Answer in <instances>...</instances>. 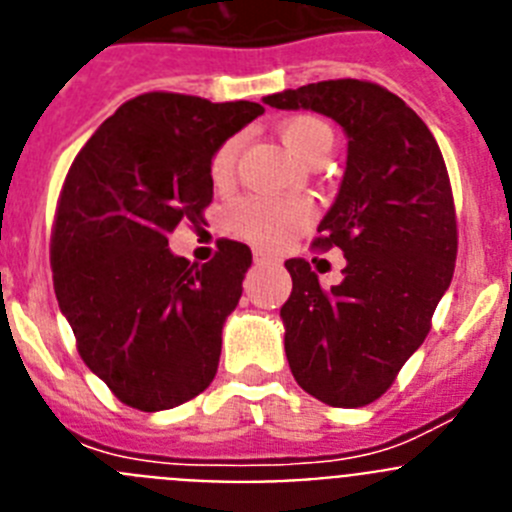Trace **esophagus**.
Segmentation results:
<instances>
[{
  "label": "esophagus",
  "instance_id": "obj_1",
  "mask_svg": "<svg viewBox=\"0 0 512 512\" xmlns=\"http://www.w3.org/2000/svg\"><path fill=\"white\" fill-rule=\"evenodd\" d=\"M271 261H274V256H269V253H264V251H253V264H256V266L271 264Z\"/></svg>",
  "mask_w": 512,
  "mask_h": 512
}]
</instances>
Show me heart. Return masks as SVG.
I'll list each match as a JSON object with an SVG mask.
<instances>
[{
    "mask_svg": "<svg viewBox=\"0 0 512 512\" xmlns=\"http://www.w3.org/2000/svg\"><path fill=\"white\" fill-rule=\"evenodd\" d=\"M279 138L297 158L315 164L328 156L333 130L315 115H295L279 125ZM241 153V140L228 138L210 161V179L215 187L230 184ZM312 223V207L305 200H271V197H241L225 212V225L233 235L261 248H279Z\"/></svg>",
    "mask_w": 512,
    "mask_h": 512,
    "instance_id": "obj_1",
    "label": "heart"
}]
</instances>
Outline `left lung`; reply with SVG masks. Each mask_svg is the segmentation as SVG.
Instances as JSON below:
<instances>
[{
  "label": "left lung",
  "instance_id": "left-lung-1",
  "mask_svg": "<svg viewBox=\"0 0 512 512\" xmlns=\"http://www.w3.org/2000/svg\"><path fill=\"white\" fill-rule=\"evenodd\" d=\"M264 102L320 112L348 138L341 189L312 241L341 248L343 282L323 289L305 259L284 261L292 295L279 315L302 390L333 408H361L418 351L454 277L449 171L428 125L372 81H318Z\"/></svg>",
  "mask_w": 512,
  "mask_h": 512
}]
</instances>
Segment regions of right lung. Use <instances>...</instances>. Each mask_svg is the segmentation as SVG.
Wrapping results in <instances>:
<instances>
[{"mask_svg": "<svg viewBox=\"0 0 512 512\" xmlns=\"http://www.w3.org/2000/svg\"><path fill=\"white\" fill-rule=\"evenodd\" d=\"M259 115L246 99L140 94L99 125L66 174L53 289L84 364L130 408H176L215 379L251 248L220 241L197 266L171 253L169 235L205 223L212 156Z\"/></svg>", "mask_w": 512, "mask_h": 512, "instance_id": "right-lung-1", "label": "right lung"}]
</instances>
